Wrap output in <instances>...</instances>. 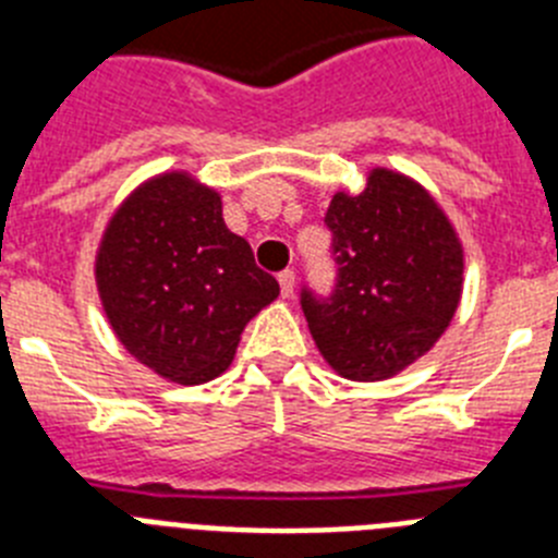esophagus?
<instances>
[{
    "label": "esophagus",
    "instance_id": "esophagus-1",
    "mask_svg": "<svg viewBox=\"0 0 558 558\" xmlns=\"http://www.w3.org/2000/svg\"><path fill=\"white\" fill-rule=\"evenodd\" d=\"M293 288H295V274L290 268L282 270V274H279V290H282L284 299H288V295L293 293Z\"/></svg>",
    "mask_w": 558,
    "mask_h": 558
}]
</instances>
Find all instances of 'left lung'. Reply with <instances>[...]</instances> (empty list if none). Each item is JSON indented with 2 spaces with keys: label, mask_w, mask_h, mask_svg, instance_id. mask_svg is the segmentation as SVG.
Here are the masks:
<instances>
[{
  "label": "left lung",
  "mask_w": 558,
  "mask_h": 558,
  "mask_svg": "<svg viewBox=\"0 0 558 558\" xmlns=\"http://www.w3.org/2000/svg\"><path fill=\"white\" fill-rule=\"evenodd\" d=\"M335 284L302 288V310L329 366L374 383L411 366L445 332L461 299L463 254L445 211L411 179L374 170L360 195L338 192Z\"/></svg>",
  "instance_id": "left-lung-1"
}]
</instances>
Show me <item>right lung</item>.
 <instances>
[{"label":"right lung","mask_w":558,"mask_h":558,"mask_svg":"<svg viewBox=\"0 0 558 558\" xmlns=\"http://www.w3.org/2000/svg\"><path fill=\"white\" fill-rule=\"evenodd\" d=\"M97 288L122 347L181 386L226 372L245 324L279 295L251 245L226 229L218 192L184 172L147 181L120 206Z\"/></svg>","instance_id":"obj_1"}]
</instances>
